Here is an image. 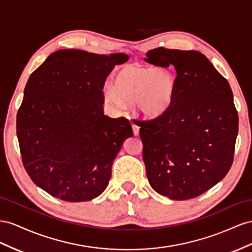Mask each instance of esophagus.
Here are the masks:
<instances>
[{"instance_id": "esophagus-1", "label": "esophagus", "mask_w": 252, "mask_h": 252, "mask_svg": "<svg viewBox=\"0 0 252 252\" xmlns=\"http://www.w3.org/2000/svg\"><path fill=\"white\" fill-rule=\"evenodd\" d=\"M132 128H133V133L135 136H137L139 134V126L136 124H132Z\"/></svg>"}]
</instances>
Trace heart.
<instances>
[{
  "label": "heart",
  "mask_w": 252,
  "mask_h": 252,
  "mask_svg": "<svg viewBox=\"0 0 252 252\" xmlns=\"http://www.w3.org/2000/svg\"><path fill=\"white\" fill-rule=\"evenodd\" d=\"M176 77L168 68L141 64H127L117 70L113 85L103 89L104 101L114 107L133 104L145 119H156L166 114L176 94Z\"/></svg>",
  "instance_id": "1"
}]
</instances>
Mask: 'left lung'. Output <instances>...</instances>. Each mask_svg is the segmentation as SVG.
<instances>
[{"label":"left lung","instance_id":"8db88e82","mask_svg":"<svg viewBox=\"0 0 252 252\" xmlns=\"http://www.w3.org/2000/svg\"><path fill=\"white\" fill-rule=\"evenodd\" d=\"M146 62L176 70V94L161 117L139 121L151 187L163 196L196 197L231 168L239 131L238 111L228 81L196 50L158 47Z\"/></svg>","mask_w":252,"mask_h":252}]
</instances>
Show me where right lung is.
Segmentation results:
<instances>
[{"mask_svg": "<svg viewBox=\"0 0 252 252\" xmlns=\"http://www.w3.org/2000/svg\"><path fill=\"white\" fill-rule=\"evenodd\" d=\"M126 54L61 49L31 75L17 114L23 166L41 189L65 202L99 196L112 164L133 136L130 121L103 114L102 89Z\"/></svg>", "mask_w": 252, "mask_h": 252, "instance_id": "right-lung-1", "label": "right lung"}]
</instances>
